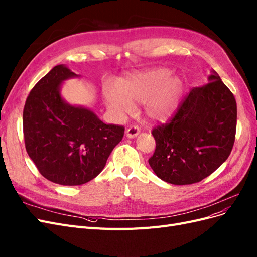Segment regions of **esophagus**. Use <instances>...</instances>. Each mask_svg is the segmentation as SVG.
I'll list each match as a JSON object with an SVG mask.
<instances>
[{"mask_svg":"<svg viewBox=\"0 0 257 257\" xmlns=\"http://www.w3.org/2000/svg\"><path fill=\"white\" fill-rule=\"evenodd\" d=\"M139 134H140V128H139V126H137V125L130 126V127L127 129V131H126V136H127L128 138H130V139L136 138Z\"/></svg>","mask_w":257,"mask_h":257,"instance_id":"1","label":"esophagus"}]
</instances>
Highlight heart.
Wrapping results in <instances>:
<instances>
[{"instance_id":"1","label":"heart","mask_w":257,"mask_h":257,"mask_svg":"<svg viewBox=\"0 0 257 257\" xmlns=\"http://www.w3.org/2000/svg\"><path fill=\"white\" fill-rule=\"evenodd\" d=\"M185 90L184 81L172 77V71L158 68L119 81L118 86L106 84L103 95L107 106L119 115L129 114L134 104L145 103L153 120L162 121L176 112Z\"/></svg>"}]
</instances>
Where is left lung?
Masks as SVG:
<instances>
[{
    "label": "left lung",
    "mask_w": 257,
    "mask_h": 257,
    "mask_svg": "<svg viewBox=\"0 0 257 257\" xmlns=\"http://www.w3.org/2000/svg\"><path fill=\"white\" fill-rule=\"evenodd\" d=\"M208 83L193 87L168 122L156 126L151 168L173 185H191L209 176L233 150L237 103L219 74Z\"/></svg>",
    "instance_id": "8db88e82"
}]
</instances>
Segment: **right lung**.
Returning a JSON list of instances; mask_svg holds the SVG:
<instances>
[{"label": "right lung", "mask_w": 257, "mask_h": 257, "mask_svg": "<svg viewBox=\"0 0 257 257\" xmlns=\"http://www.w3.org/2000/svg\"><path fill=\"white\" fill-rule=\"evenodd\" d=\"M77 77L57 65L31 89L23 109L26 150L39 173L52 183L79 186L100 173L123 137L125 127L104 123L85 107L66 103L60 84Z\"/></svg>", "instance_id": "1"}]
</instances>
